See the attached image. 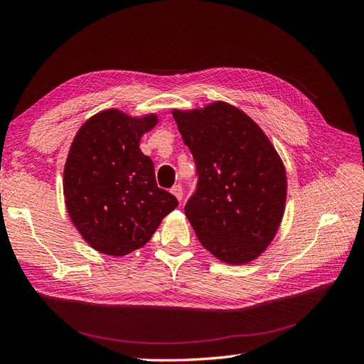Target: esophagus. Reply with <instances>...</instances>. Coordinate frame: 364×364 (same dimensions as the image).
<instances>
[{"instance_id":"34e87169","label":"esophagus","mask_w":364,"mask_h":364,"mask_svg":"<svg viewBox=\"0 0 364 364\" xmlns=\"http://www.w3.org/2000/svg\"><path fill=\"white\" fill-rule=\"evenodd\" d=\"M171 194H174L176 199H178V200H182V197H183L182 186L181 185H174L173 188H171Z\"/></svg>"}]
</instances>
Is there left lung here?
<instances>
[{"instance_id": "obj_1", "label": "left lung", "mask_w": 364, "mask_h": 364, "mask_svg": "<svg viewBox=\"0 0 364 364\" xmlns=\"http://www.w3.org/2000/svg\"><path fill=\"white\" fill-rule=\"evenodd\" d=\"M173 117L197 167L185 205L200 245L228 264H246L267 249L282 222L287 174L277 149L241 109L214 102Z\"/></svg>"}]
</instances>
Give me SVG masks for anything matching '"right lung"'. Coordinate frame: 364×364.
Returning a JSON list of instances; mask_svg holds the SVG:
<instances>
[{
    "label": "right lung",
    "instance_id": "add662e5",
    "mask_svg": "<svg viewBox=\"0 0 364 364\" xmlns=\"http://www.w3.org/2000/svg\"><path fill=\"white\" fill-rule=\"evenodd\" d=\"M158 115L130 117L106 109L77 132L63 168L71 222L92 249L124 257L149 243L162 218L178 206L158 188L155 167L139 149Z\"/></svg>",
    "mask_w": 364,
    "mask_h": 364
}]
</instances>
